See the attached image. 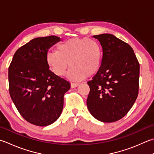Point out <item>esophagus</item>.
I'll use <instances>...</instances> for the list:
<instances>
[{"instance_id":"1","label":"esophagus","mask_w":154,"mask_h":154,"mask_svg":"<svg viewBox=\"0 0 154 154\" xmlns=\"http://www.w3.org/2000/svg\"><path fill=\"white\" fill-rule=\"evenodd\" d=\"M79 83H71V88H75V87H77L78 85H79Z\"/></svg>"}]
</instances>
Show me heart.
<instances>
[{
  "label": "heart",
  "mask_w": 154,
  "mask_h": 154,
  "mask_svg": "<svg viewBox=\"0 0 154 154\" xmlns=\"http://www.w3.org/2000/svg\"><path fill=\"white\" fill-rule=\"evenodd\" d=\"M46 61L58 77H63L70 65L67 77L71 81H79L99 71L103 61V49L95 39L73 38L59 44L57 51L48 53Z\"/></svg>",
  "instance_id": "heart-1"
}]
</instances>
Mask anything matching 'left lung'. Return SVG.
<instances>
[{
	"instance_id": "left-lung-1",
	"label": "left lung",
	"mask_w": 154,
	"mask_h": 154,
	"mask_svg": "<svg viewBox=\"0 0 154 154\" xmlns=\"http://www.w3.org/2000/svg\"><path fill=\"white\" fill-rule=\"evenodd\" d=\"M103 49L101 69L87 82V108L102 122H116L133 106L139 91L140 64L131 46L111 34L94 35Z\"/></svg>"
}]
</instances>
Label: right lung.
Here are the masks:
<instances>
[{
    "mask_svg": "<svg viewBox=\"0 0 154 154\" xmlns=\"http://www.w3.org/2000/svg\"><path fill=\"white\" fill-rule=\"evenodd\" d=\"M60 41L56 36L33 38L15 52L9 66L11 97L23 118L33 125L47 126L57 121L64 94L71 87L46 61L48 51Z\"/></svg>",
    "mask_w": 154,
    "mask_h": 154,
    "instance_id": "add662e5",
    "label": "right lung"
}]
</instances>
